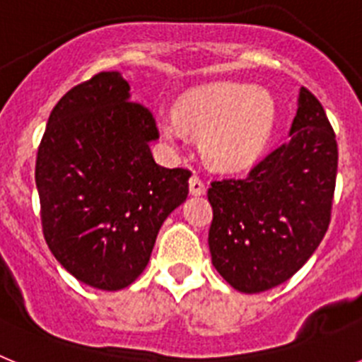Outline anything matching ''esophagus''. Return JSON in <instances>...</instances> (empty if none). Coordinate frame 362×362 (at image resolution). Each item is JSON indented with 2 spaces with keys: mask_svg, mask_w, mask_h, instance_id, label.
<instances>
[{
  "mask_svg": "<svg viewBox=\"0 0 362 362\" xmlns=\"http://www.w3.org/2000/svg\"><path fill=\"white\" fill-rule=\"evenodd\" d=\"M188 190H190V196H204L206 194V187H204V183L201 181L199 177H190V181H188Z\"/></svg>",
  "mask_w": 362,
  "mask_h": 362,
  "instance_id": "obj_1",
  "label": "esophagus"
}]
</instances>
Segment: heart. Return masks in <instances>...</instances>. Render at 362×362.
I'll use <instances>...</instances> for the list:
<instances>
[{"instance_id":"b5f03b06","label":"heart","mask_w":362,"mask_h":362,"mask_svg":"<svg viewBox=\"0 0 362 362\" xmlns=\"http://www.w3.org/2000/svg\"><path fill=\"white\" fill-rule=\"evenodd\" d=\"M175 121L159 119L170 146H181L183 132L197 134L203 159L214 168L235 172L254 165L276 127V101L270 92L245 83L221 81L188 92L175 107Z\"/></svg>"}]
</instances>
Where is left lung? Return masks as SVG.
Segmentation results:
<instances>
[{"label":"left lung","mask_w":362,"mask_h":362,"mask_svg":"<svg viewBox=\"0 0 362 362\" xmlns=\"http://www.w3.org/2000/svg\"><path fill=\"white\" fill-rule=\"evenodd\" d=\"M288 136L248 177L214 181L209 188L212 264L243 293L288 281L330 225L337 143L325 108L305 86Z\"/></svg>","instance_id":"left-lung-1"}]
</instances>
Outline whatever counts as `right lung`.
<instances>
[{
    "label": "right lung",
    "instance_id": "add662e5",
    "mask_svg": "<svg viewBox=\"0 0 362 362\" xmlns=\"http://www.w3.org/2000/svg\"><path fill=\"white\" fill-rule=\"evenodd\" d=\"M158 139L121 72L74 86L50 112L36 161L45 241L92 288L116 292L141 276L161 225L187 201L190 172L153 161Z\"/></svg>",
    "mask_w": 362,
    "mask_h": 362
}]
</instances>
